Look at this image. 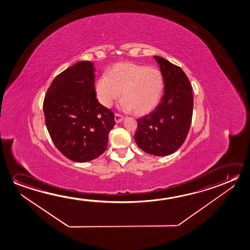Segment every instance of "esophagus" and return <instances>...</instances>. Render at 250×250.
Wrapping results in <instances>:
<instances>
[{
    "label": "esophagus",
    "mask_w": 250,
    "mask_h": 250,
    "mask_svg": "<svg viewBox=\"0 0 250 250\" xmlns=\"http://www.w3.org/2000/svg\"><path fill=\"white\" fill-rule=\"evenodd\" d=\"M124 119V117H123V115H120L118 113H116L115 115V120L116 123H121V122H123V120Z\"/></svg>",
    "instance_id": "esophagus-1"
}]
</instances>
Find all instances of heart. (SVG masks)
Masks as SVG:
<instances>
[{
	"label": "heart",
	"instance_id": "1",
	"mask_svg": "<svg viewBox=\"0 0 250 250\" xmlns=\"http://www.w3.org/2000/svg\"><path fill=\"white\" fill-rule=\"evenodd\" d=\"M163 90L164 78L159 68L134 62L115 64L95 83L97 98L103 106L111 107L122 93L123 107L136 115L154 110Z\"/></svg>",
	"mask_w": 250,
	"mask_h": 250
}]
</instances>
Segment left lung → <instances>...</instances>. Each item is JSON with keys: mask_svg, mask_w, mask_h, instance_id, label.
Wrapping results in <instances>:
<instances>
[{"mask_svg": "<svg viewBox=\"0 0 250 250\" xmlns=\"http://www.w3.org/2000/svg\"><path fill=\"white\" fill-rule=\"evenodd\" d=\"M157 61L164 78V94L155 110L137 120L135 141L149 155L164 156L183 145L193 115V88L181 67L160 56Z\"/></svg>", "mask_w": 250, "mask_h": 250, "instance_id": "1", "label": "left lung"}]
</instances>
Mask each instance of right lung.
<instances>
[{
  "label": "right lung",
  "instance_id": "1",
  "mask_svg": "<svg viewBox=\"0 0 250 250\" xmlns=\"http://www.w3.org/2000/svg\"><path fill=\"white\" fill-rule=\"evenodd\" d=\"M95 69L87 61L62 72L43 101L45 123L52 141L67 158L85 163L106 150L115 124L114 113L96 98Z\"/></svg>",
  "mask_w": 250,
  "mask_h": 250
}]
</instances>
